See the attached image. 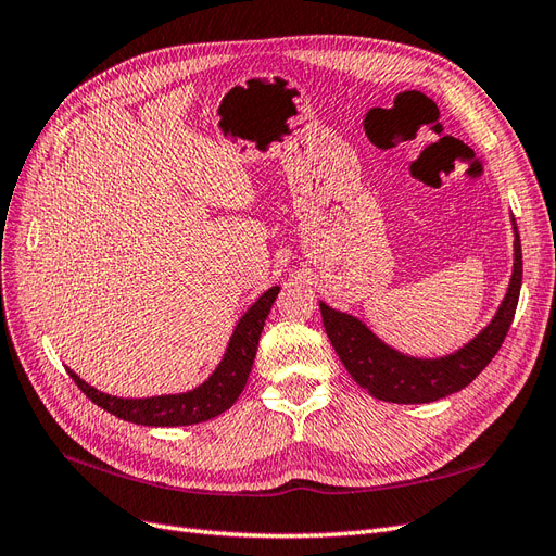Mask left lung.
Here are the masks:
<instances>
[{
    "instance_id": "left-lung-1",
    "label": "left lung",
    "mask_w": 556,
    "mask_h": 556,
    "mask_svg": "<svg viewBox=\"0 0 556 556\" xmlns=\"http://www.w3.org/2000/svg\"><path fill=\"white\" fill-rule=\"evenodd\" d=\"M521 288V245L515 225V266L506 299L478 339L445 359H413L380 343L359 319L319 304L336 355L364 390L392 403H429L464 390L494 359L513 325Z\"/></svg>"
}]
</instances>
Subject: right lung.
<instances>
[{
    "label": "right lung",
    "mask_w": 556,
    "mask_h": 556,
    "mask_svg": "<svg viewBox=\"0 0 556 556\" xmlns=\"http://www.w3.org/2000/svg\"><path fill=\"white\" fill-rule=\"evenodd\" d=\"M278 292L280 288H271L252 304V308L241 317L237 329H233L220 366L215 368V374L204 384H199L192 392L153 399H117L94 390V387L83 382L74 371H70V376L78 384V390L92 403H97L106 413L125 419V422L146 427H185L206 422V419L229 410L233 401L243 392L252 362H255L264 319L268 311H271Z\"/></svg>",
    "instance_id": "right-lung-1"
}]
</instances>
